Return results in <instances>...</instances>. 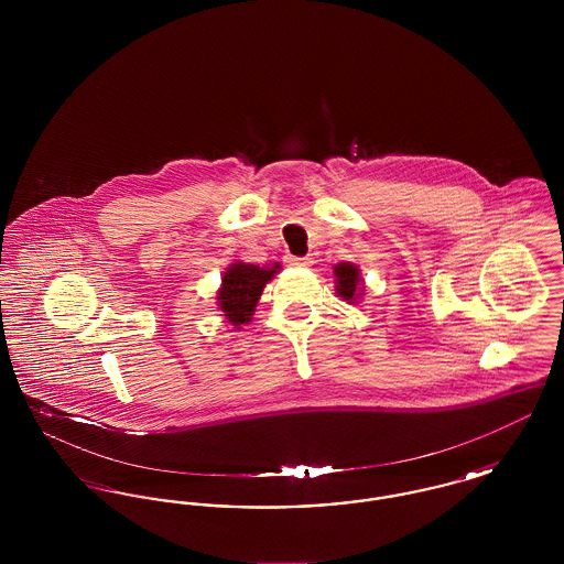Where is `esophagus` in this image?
Listing matches in <instances>:
<instances>
[{
	"instance_id": "esophagus-1",
	"label": "esophagus",
	"mask_w": 564,
	"mask_h": 564,
	"mask_svg": "<svg viewBox=\"0 0 564 564\" xmlns=\"http://www.w3.org/2000/svg\"><path fill=\"white\" fill-rule=\"evenodd\" d=\"M288 264L295 269H308L313 264V260L311 258H288Z\"/></svg>"
}]
</instances>
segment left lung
<instances>
[{"mask_svg":"<svg viewBox=\"0 0 564 564\" xmlns=\"http://www.w3.org/2000/svg\"><path fill=\"white\" fill-rule=\"evenodd\" d=\"M334 281H336V294L345 302L355 304L366 294V283L361 279L359 267L352 262H340L334 267Z\"/></svg>","mask_w":564,"mask_h":564,"instance_id":"left-lung-1","label":"left lung"}]
</instances>
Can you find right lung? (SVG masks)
Returning <instances> with one entry per match:
<instances>
[{"instance_id":"right-lung-1","label":"right lung","mask_w":564,"mask_h":564,"mask_svg":"<svg viewBox=\"0 0 564 564\" xmlns=\"http://www.w3.org/2000/svg\"><path fill=\"white\" fill-rule=\"evenodd\" d=\"M279 270V262L270 267H256L237 260L221 274V285L215 300L221 317L232 325V329H241V325L251 322L260 295Z\"/></svg>"}]
</instances>
